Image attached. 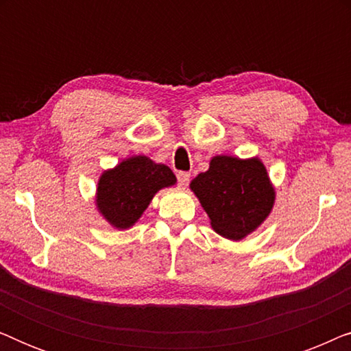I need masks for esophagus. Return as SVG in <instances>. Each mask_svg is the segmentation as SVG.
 Wrapping results in <instances>:
<instances>
[{"label": "esophagus", "instance_id": "obj_1", "mask_svg": "<svg viewBox=\"0 0 351 351\" xmlns=\"http://www.w3.org/2000/svg\"><path fill=\"white\" fill-rule=\"evenodd\" d=\"M177 180H179V185L180 186H186L190 182V174L189 172H177Z\"/></svg>", "mask_w": 351, "mask_h": 351}]
</instances>
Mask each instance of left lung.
Returning <instances> with one entry per match:
<instances>
[{"mask_svg":"<svg viewBox=\"0 0 351 351\" xmlns=\"http://www.w3.org/2000/svg\"><path fill=\"white\" fill-rule=\"evenodd\" d=\"M190 189L220 237L239 241L257 230L275 204V186L257 156L217 155L209 169L191 180Z\"/></svg>","mask_w":351,"mask_h":351,"instance_id":"8db88e82","label":"left lung"}]
</instances>
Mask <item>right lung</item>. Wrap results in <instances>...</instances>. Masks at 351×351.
Returning <instances> with one entry per match:
<instances>
[{"label":"right lung","instance_id":"1","mask_svg":"<svg viewBox=\"0 0 351 351\" xmlns=\"http://www.w3.org/2000/svg\"><path fill=\"white\" fill-rule=\"evenodd\" d=\"M176 182L174 172L166 165L143 155L126 158L99 177L95 206L112 227L131 228L145 213L153 196Z\"/></svg>","mask_w":351,"mask_h":351}]
</instances>
